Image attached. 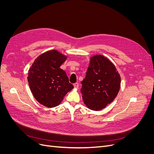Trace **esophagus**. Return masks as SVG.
<instances>
[{"label":"esophagus","mask_w":154,"mask_h":154,"mask_svg":"<svg viewBox=\"0 0 154 154\" xmlns=\"http://www.w3.org/2000/svg\"><path fill=\"white\" fill-rule=\"evenodd\" d=\"M79 84L78 83H75L74 84V87L75 88H77L79 87Z\"/></svg>","instance_id":"esophagus-1"}]
</instances>
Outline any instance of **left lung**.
Masks as SVG:
<instances>
[{"label":"left lung","mask_w":154,"mask_h":154,"mask_svg":"<svg viewBox=\"0 0 154 154\" xmlns=\"http://www.w3.org/2000/svg\"><path fill=\"white\" fill-rule=\"evenodd\" d=\"M121 79L115 66L102 55L91 58L80 89L85 106L98 111L115 99L120 88Z\"/></svg>","instance_id":"obj_1"}]
</instances>
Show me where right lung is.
I'll list each match as a JSON object with an SVG mask.
<instances>
[{
    "label": "right lung",
    "instance_id": "right-lung-1",
    "mask_svg": "<svg viewBox=\"0 0 154 154\" xmlns=\"http://www.w3.org/2000/svg\"><path fill=\"white\" fill-rule=\"evenodd\" d=\"M67 58L57 51H48L40 55L29 70L30 91L37 101L47 107L59 106L74 88L66 72L60 68Z\"/></svg>",
    "mask_w": 154,
    "mask_h": 154
}]
</instances>
